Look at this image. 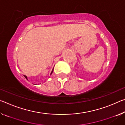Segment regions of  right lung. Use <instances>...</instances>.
Returning a JSON list of instances; mask_svg holds the SVG:
<instances>
[{
	"mask_svg": "<svg viewBox=\"0 0 125 125\" xmlns=\"http://www.w3.org/2000/svg\"><path fill=\"white\" fill-rule=\"evenodd\" d=\"M53 70H52V72H51V74H52V72H53ZM24 76V77H25V78H26V79H27V80H28V79H27V77L26 76Z\"/></svg>",
	"mask_w": 125,
	"mask_h": 125,
	"instance_id": "obj_1",
	"label": "right lung"
}]
</instances>
